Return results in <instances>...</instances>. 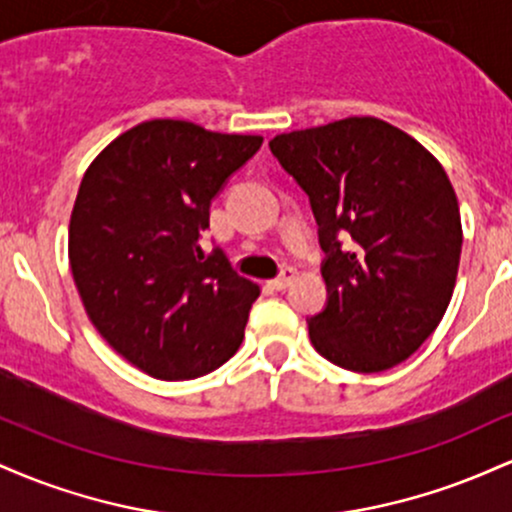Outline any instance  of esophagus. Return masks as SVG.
Masks as SVG:
<instances>
[{"label":"esophagus","instance_id":"34e87169","mask_svg":"<svg viewBox=\"0 0 512 512\" xmlns=\"http://www.w3.org/2000/svg\"><path fill=\"white\" fill-rule=\"evenodd\" d=\"M296 269L293 267H284V272H281L279 276H276V279H272V286L276 291H284V289H289L291 286V281L296 279Z\"/></svg>","mask_w":512,"mask_h":512}]
</instances>
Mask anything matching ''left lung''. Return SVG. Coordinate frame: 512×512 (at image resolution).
Returning a JSON list of instances; mask_svg holds the SVG:
<instances>
[{
    "label": "left lung",
    "mask_w": 512,
    "mask_h": 512,
    "mask_svg": "<svg viewBox=\"0 0 512 512\" xmlns=\"http://www.w3.org/2000/svg\"><path fill=\"white\" fill-rule=\"evenodd\" d=\"M269 149L308 195L325 250L327 305L308 320L315 351L354 373L407 361L443 320L460 267L443 166L378 117L279 134Z\"/></svg>",
    "instance_id": "1"
}]
</instances>
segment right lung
<instances>
[{"instance_id":"right-lung-1","label":"right lung","mask_w":512,"mask_h":512,"mask_svg":"<svg viewBox=\"0 0 512 512\" xmlns=\"http://www.w3.org/2000/svg\"><path fill=\"white\" fill-rule=\"evenodd\" d=\"M262 146L185 120H149L86 170L69 221V264L88 320L151 378L207 375L238 351L260 286L223 250L204 255L209 207Z\"/></svg>"}]
</instances>
